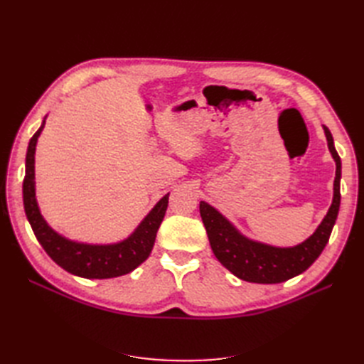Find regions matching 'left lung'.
I'll use <instances>...</instances> for the list:
<instances>
[{
    "label": "left lung",
    "instance_id": "obj_1",
    "mask_svg": "<svg viewBox=\"0 0 364 364\" xmlns=\"http://www.w3.org/2000/svg\"><path fill=\"white\" fill-rule=\"evenodd\" d=\"M328 149L336 161L334 197L316 232L294 247H273L241 235L215 208L200 202V215L215 258L237 278L257 284H278L305 272L325 249L340 208L341 162L331 132L323 126Z\"/></svg>",
    "mask_w": 364,
    "mask_h": 364
}]
</instances>
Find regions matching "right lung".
I'll list each match as a JSON object with an SVG mask.
<instances>
[{
    "label": "right lung",
    "mask_w": 364,
    "mask_h": 364,
    "mask_svg": "<svg viewBox=\"0 0 364 364\" xmlns=\"http://www.w3.org/2000/svg\"><path fill=\"white\" fill-rule=\"evenodd\" d=\"M42 126L31 136L26 156V178L23 183L24 209L28 223L48 257L67 272L87 279H107L123 277L144 262L155 245L156 232L168 206V194L151 209L149 215L129 238L115 245H83L67 240L47 225L39 213L35 193V150Z\"/></svg>",
    "instance_id": "1"
}]
</instances>
